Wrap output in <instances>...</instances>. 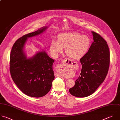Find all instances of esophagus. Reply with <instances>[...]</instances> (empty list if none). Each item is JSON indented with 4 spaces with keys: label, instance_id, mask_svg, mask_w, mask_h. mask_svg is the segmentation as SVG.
Listing matches in <instances>:
<instances>
[{
    "label": "esophagus",
    "instance_id": "obj_1",
    "mask_svg": "<svg viewBox=\"0 0 120 120\" xmlns=\"http://www.w3.org/2000/svg\"><path fill=\"white\" fill-rule=\"evenodd\" d=\"M71 63H72V61H71V60H69V59H67V58L64 59L63 60V61H62L63 64H68L69 63L70 64H71ZM56 76H57V77H59V76H60V77H61V76H61L60 74H59V73L56 74Z\"/></svg>",
    "mask_w": 120,
    "mask_h": 120
}]
</instances>
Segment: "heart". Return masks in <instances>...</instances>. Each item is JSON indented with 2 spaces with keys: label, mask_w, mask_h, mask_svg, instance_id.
Returning <instances> with one entry per match:
<instances>
[{
  "label": "heart",
  "mask_w": 120,
  "mask_h": 120,
  "mask_svg": "<svg viewBox=\"0 0 120 120\" xmlns=\"http://www.w3.org/2000/svg\"><path fill=\"white\" fill-rule=\"evenodd\" d=\"M91 44L90 38L77 31L60 34L58 41L54 40L50 46V51L54 56H57L65 47V53L70 58L79 59L88 51Z\"/></svg>",
  "instance_id": "heart-1"
}]
</instances>
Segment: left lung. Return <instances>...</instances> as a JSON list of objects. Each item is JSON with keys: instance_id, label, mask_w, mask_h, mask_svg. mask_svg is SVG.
Segmentation results:
<instances>
[{"instance_id": "1", "label": "left lung", "mask_w": 120, "mask_h": 120, "mask_svg": "<svg viewBox=\"0 0 120 120\" xmlns=\"http://www.w3.org/2000/svg\"><path fill=\"white\" fill-rule=\"evenodd\" d=\"M94 41L89 51L80 59L82 68L70 93L78 98L93 94L104 82L110 64V51L106 41L98 33L92 31Z\"/></svg>"}]
</instances>
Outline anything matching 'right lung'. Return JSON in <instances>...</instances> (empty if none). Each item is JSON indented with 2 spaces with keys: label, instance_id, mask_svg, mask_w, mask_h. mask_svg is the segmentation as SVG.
Segmentation results:
<instances>
[{
  "label": "right lung",
  "instance_id": "1",
  "mask_svg": "<svg viewBox=\"0 0 120 120\" xmlns=\"http://www.w3.org/2000/svg\"><path fill=\"white\" fill-rule=\"evenodd\" d=\"M46 29L41 28L18 38L10 54V72L13 81L23 93L34 98L43 97L50 90L55 79L52 67L54 60L45 51L27 59L23 47L28 38L41 34Z\"/></svg>",
  "mask_w": 120,
  "mask_h": 120
}]
</instances>
